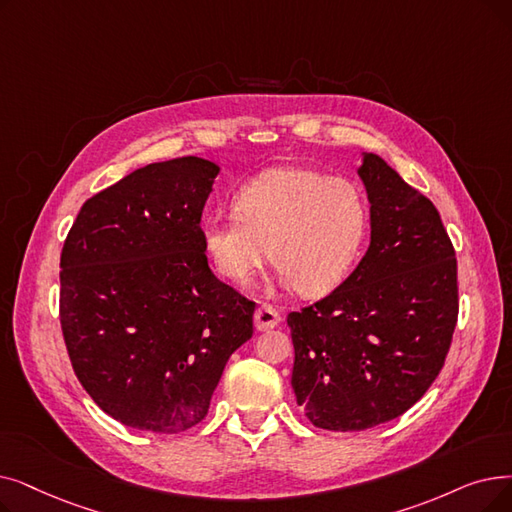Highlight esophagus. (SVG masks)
<instances>
[{
  "instance_id": "esophagus-1",
  "label": "esophagus",
  "mask_w": 512,
  "mask_h": 512,
  "mask_svg": "<svg viewBox=\"0 0 512 512\" xmlns=\"http://www.w3.org/2000/svg\"><path fill=\"white\" fill-rule=\"evenodd\" d=\"M280 324V311L268 303H263L255 311V326L257 330H270Z\"/></svg>"
}]
</instances>
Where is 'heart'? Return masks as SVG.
Returning a JSON list of instances; mask_svg holds the SVG:
<instances>
[{"mask_svg": "<svg viewBox=\"0 0 512 512\" xmlns=\"http://www.w3.org/2000/svg\"><path fill=\"white\" fill-rule=\"evenodd\" d=\"M366 232L362 188L301 167L263 171L234 194V213H213L201 224L203 249L217 274L249 284L270 247L276 282L309 297L341 284Z\"/></svg>", "mask_w": 512, "mask_h": 512, "instance_id": "obj_1", "label": "heart"}]
</instances>
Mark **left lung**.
Returning a JSON list of instances; mask_svg holds the SVG:
<instances>
[{
    "instance_id": "left-lung-1",
    "label": "left lung",
    "mask_w": 512,
    "mask_h": 512,
    "mask_svg": "<svg viewBox=\"0 0 512 512\" xmlns=\"http://www.w3.org/2000/svg\"><path fill=\"white\" fill-rule=\"evenodd\" d=\"M358 173L370 247L341 286L286 318L297 404L328 431L410 410L443 368L458 320L456 253L435 205L376 154Z\"/></svg>"
}]
</instances>
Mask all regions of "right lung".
<instances>
[{"label":"right lung","mask_w":512,"mask_h":512,"mask_svg":"<svg viewBox=\"0 0 512 512\" xmlns=\"http://www.w3.org/2000/svg\"><path fill=\"white\" fill-rule=\"evenodd\" d=\"M219 167L152 163L83 203L60 255V326L79 383L127 427L201 422L255 303L211 272L201 215Z\"/></svg>","instance_id":"obj_1"}]
</instances>
